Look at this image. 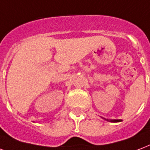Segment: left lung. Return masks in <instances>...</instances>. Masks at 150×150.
Listing matches in <instances>:
<instances>
[{"instance_id": "obj_1", "label": "left lung", "mask_w": 150, "mask_h": 150, "mask_svg": "<svg viewBox=\"0 0 150 150\" xmlns=\"http://www.w3.org/2000/svg\"><path fill=\"white\" fill-rule=\"evenodd\" d=\"M104 119H105V120H106V121H111V122H118V121H121V120H109V119H105V118H104Z\"/></svg>"}]
</instances>
